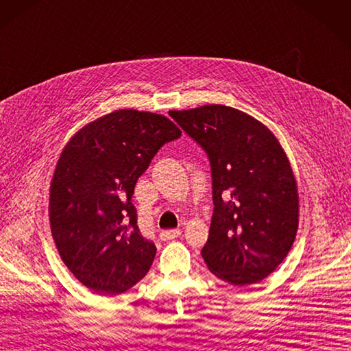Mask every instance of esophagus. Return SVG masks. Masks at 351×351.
Wrapping results in <instances>:
<instances>
[{"label":"esophagus","instance_id":"34e87169","mask_svg":"<svg viewBox=\"0 0 351 351\" xmlns=\"http://www.w3.org/2000/svg\"><path fill=\"white\" fill-rule=\"evenodd\" d=\"M181 236V230H165L160 232V239L163 241H169V240H173L176 237Z\"/></svg>","mask_w":351,"mask_h":351}]
</instances>
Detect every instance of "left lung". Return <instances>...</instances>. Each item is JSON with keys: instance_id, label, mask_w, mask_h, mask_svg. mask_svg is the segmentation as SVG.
Returning a JSON list of instances; mask_svg holds the SVG:
<instances>
[{"instance_id": "8db88e82", "label": "left lung", "mask_w": 351, "mask_h": 351, "mask_svg": "<svg viewBox=\"0 0 351 351\" xmlns=\"http://www.w3.org/2000/svg\"><path fill=\"white\" fill-rule=\"evenodd\" d=\"M169 115L210 161L213 215L206 265L234 286L261 282L289 252L298 230V190L285 151L267 125L226 105Z\"/></svg>"}]
</instances>
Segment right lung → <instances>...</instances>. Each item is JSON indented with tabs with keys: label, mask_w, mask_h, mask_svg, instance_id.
I'll return each instance as SVG.
<instances>
[{
	"label": "right lung",
	"mask_w": 351,
	"mask_h": 351,
	"mask_svg": "<svg viewBox=\"0 0 351 351\" xmlns=\"http://www.w3.org/2000/svg\"><path fill=\"white\" fill-rule=\"evenodd\" d=\"M181 133L165 115L119 110L80 129L62 151L50 185L51 236L88 289L114 296L148 273L157 247L141 234L132 195L158 149Z\"/></svg>",
	"instance_id": "obj_1"
}]
</instances>
